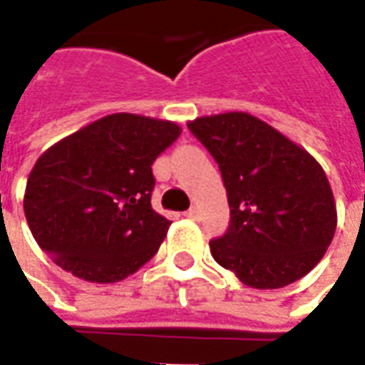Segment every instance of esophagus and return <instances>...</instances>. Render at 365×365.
<instances>
[{
  "instance_id": "34e87169",
  "label": "esophagus",
  "mask_w": 365,
  "mask_h": 365,
  "mask_svg": "<svg viewBox=\"0 0 365 365\" xmlns=\"http://www.w3.org/2000/svg\"><path fill=\"white\" fill-rule=\"evenodd\" d=\"M185 217H187V219H193V221H195V219H197V217H199L197 209H195V207H191L190 211H185Z\"/></svg>"
}]
</instances>
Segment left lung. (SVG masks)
I'll list each match as a JSON object with an SVG mask.
<instances>
[{"mask_svg":"<svg viewBox=\"0 0 365 365\" xmlns=\"http://www.w3.org/2000/svg\"><path fill=\"white\" fill-rule=\"evenodd\" d=\"M187 127L217 160L229 197V230L209 242L215 262L254 289L309 274L338 221L321 164L250 113L197 117Z\"/></svg>","mask_w":365,"mask_h":365,"instance_id":"left-lung-1","label":"left lung"}]
</instances>
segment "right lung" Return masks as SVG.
Masks as SVG:
<instances>
[{"label":"right lung","mask_w":365,"mask_h":365,"mask_svg":"<svg viewBox=\"0 0 365 365\" xmlns=\"http://www.w3.org/2000/svg\"><path fill=\"white\" fill-rule=\"evenodd\" d=\"M180 135L174 120L113 113L46 148L23 197L36 245L86 282L135 274L172 225L150 205L152 164Z\"/></svg>","instance_id":"obj_1"}]
</instances>
